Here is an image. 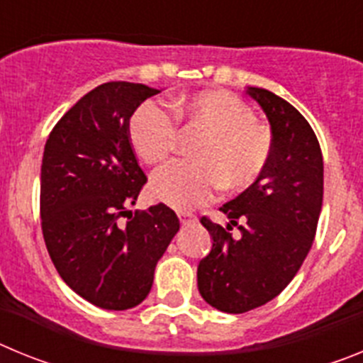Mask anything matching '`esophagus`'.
Returning <instances> with one entry per match:
<instances>
[{"mask_svg": "<svg viewBox=\"0 0 363 363\" xmlns=\"http://www.w3.org/2000/svg\"><path fill=\"white\" fill-rule=\"evenodd\" d=\"M179 221H182V225H192V223H196V216L191 213H178Z\"/></svg>", "mask_w": 363, "mask_h": 363, "instance_id": "34e87169", "label": "esophagus"}]
</instances>
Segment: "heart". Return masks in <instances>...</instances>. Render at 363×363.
<instances>
[{"mask_svg": "<svg viewBox=\"0 0 363 363\" xmlns=\"http://www.w3.org/2000/svg\"><path fill=\"white\" fill-rule=\"evenodd\" d=\"M205 133L192 158L160 169L150 182V196L176 211L207 203L221 187L243 191L255 185L272 156V133L255 112L227 91H203L172 104V114L145 101L129 121V138L138 156L158 165L174 150L178 125Z\"/></svg>", "mask_w": 363, "mask_h": 363, "instance_id": "heart-1", "label": "heart"}]
</instances>
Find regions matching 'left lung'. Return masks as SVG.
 Here are the masks:
<instances>
[{
    "label": "left lung",
    "mask_w": 363,
    "mask_h": 363,
    "mask_svg": "<svg viewBox=\"0 0 363 363\" xmlns=\"http://www.w3.org/2000/svg\"><path fill=\"white\" fill-rule=\"evenodd\" d=\"M249 94L271 123V162L255 185L220 207L227 229L201 216L213 247L198 265V289L230 314L265 306L289 285L311 251L323 200L322 149L309 121L271 91L249 86Z\"/></svg>",
    "instance_id": "8db88e82"
}]
</instances>
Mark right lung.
I'll return each instance as SVG.
<instances>
[{
	"label": "right lung",
	"mask_w": 363,
	"mask_h": 363,
	"mask_svg": "<svg viewBox=\"0 0 363 363\" xmlns=\"http://www.w3.org/2000/svg\"><path fill=\"white\" fill-rule=\"evenodd\" d=\"M158 92L142 83H104L63 114L45 143V245L63 281L101 309L125 311L145 300L154 267L179 229L163 203L127 211L147 184L129 120Z\"/></svg>",
	"instance_id": "1"
}]
</instances>
